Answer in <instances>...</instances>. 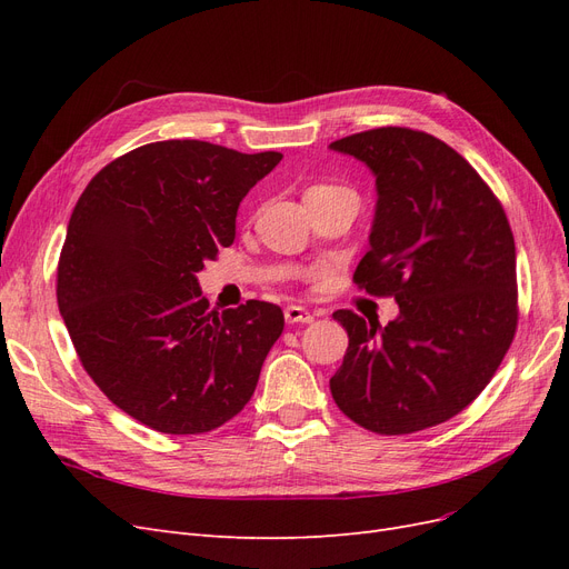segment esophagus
Wrapping results in <instances>:
<instances>
[{
  "label": "esophagus",
  "mask_w": 569,
  "mask_h": 569,
  "mask_svg": "<svg viewBox=\"0 0 569 569\" xmlns=\"http://www.w3.org/2000/svg\"><path fill=\"white\" fill-rule=\"evenodd\" d=\"M284 320L289 325H299V322H313V313H308L301 306H287L284 308Z\"/></svg>",
  "instance_id": "esophagus-1"
}]
</instances>
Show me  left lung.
Segmentation results:
<instances>
[{"label":"left lung","instance_id":"left-lung-1","mask_svg":"<svg viewBox=\"0 0 569 569\" xmlns=\"http://www.w3.org/2000/svg\"><path fill=\"white\" fill-rule=\"evenodd\" d=\"M370 168V249L353 280L393 297L389 325L332 318L349 349L332 399L377 435L451 420L501 366L518 327L515 239L503 206L456 149L408 128H375L330 144Z\"/></svg>","mask_w":569,"mask_h":569}]
</instances>
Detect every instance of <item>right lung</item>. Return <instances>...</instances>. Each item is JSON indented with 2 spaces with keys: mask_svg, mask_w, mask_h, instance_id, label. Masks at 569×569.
<instances>
[{
  "mask_svg": "<svg viewBox=\"0 0 569 569\" xmlns=\"http://www.w3.org/2000/svg\"><path fill=\"white\" fill-rule=\"evenodd\" d=\"M280 161L199 140L144 144L101 168L68 220L57 270L68 335L109 401L157 432L232 420L282 335L280 306L251 299L218 316L197 280Z\"/></svg>",
  "mask_w": 569,
  "mask_h": 569,
  "instance_id": "add662e5",
  "label": "right lung"
}]
</instances>
